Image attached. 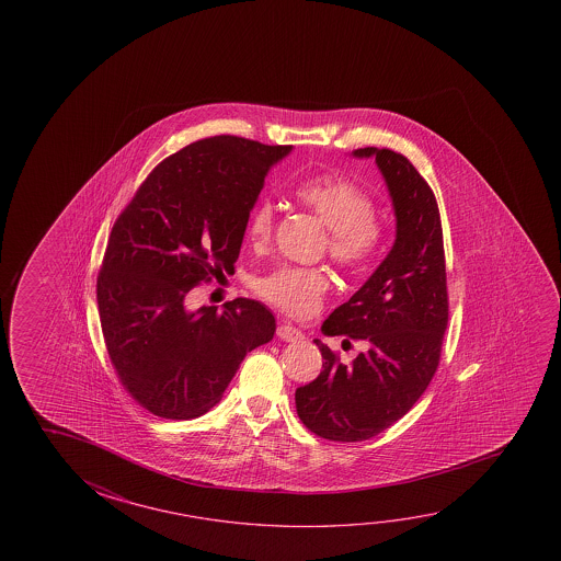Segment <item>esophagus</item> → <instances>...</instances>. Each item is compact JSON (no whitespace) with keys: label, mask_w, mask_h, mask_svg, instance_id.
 <instances>
[{"label":"esophagus","mask_w":561,"mask_h":561,"mask_svg":"<svg viewBox=\"0 0 561 561\" xmlns=\"http://www.w3.org/2000/svg\"><path fill=\"white\" fill-rule=\"evenodd\" d=\"M277 336L284 342H301L305 339L304 332L295 329L291 324H279L277 327Z\"/></svg>","instance_id":"esophagus-1"}]
</instances>
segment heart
Returning a JSON list of instances; mask_svg holds the SVG:
<instances>
[{
  "mask_svg": "<svg viewBox=\"0 0 561 561\" xmlns=\"http://www.w3.org/2000/svg\"><path fill=\"white\" fill-rule=\"evenodd\" d=\"M297 202L314 213L329 230L332 260L348 270H364L376 257L383 240V225L377 219L376 203L366 190L342 175H319L295 190ZM274 227V205L262 199L250 215L249 237L264 244ZM329 291V277L312 267H277L257 282V294L294 317L319 311Z\"/></svg>",
  "mask_w": 561,
  "mask_h": 561,
  "instance_id": "obj_1",
  "label": "heart"
}]
</instances>
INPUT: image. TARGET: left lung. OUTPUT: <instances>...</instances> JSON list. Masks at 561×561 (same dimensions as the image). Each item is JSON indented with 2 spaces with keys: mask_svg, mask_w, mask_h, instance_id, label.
<instances>
[{
  "mask_svg": "<svg viewBox=\"0 0 561 561\" xmlns=\"http://www.w3.org/2000/svg\"><path fill=\"white\" fill-rule=\"evenodd\" d=\"M376 158L396 211V242L368 282L322 322L327 336L364 340L366 352L346 366L321 340L322 371L295 391L309 431L334 442L374 438L413 409L440 362L448 327L446 262L438 203L403 154L366 147Z\"/></svg>",
  "mask_w": 561,
  "mask_h": 561,
  "instance_id": "left-lung-1",
  "label": "left lung"
}]
</instances>
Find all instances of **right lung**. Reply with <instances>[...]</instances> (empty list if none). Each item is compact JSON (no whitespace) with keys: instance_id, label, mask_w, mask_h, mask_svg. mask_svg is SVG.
I'll list each match as a JSON object with an SVG mask.
<instances>
[{"instance_id":"right-lung-1","label":"right lung","mask_w":561,"mask_h":561,"mask_svg":"<svg viewBox=\"0 0 561 561\" xmlns=\"http://www.w3.org/2000/svg\"><path fill=\"white\" fill-rule=\"evenodd\" d=\"M291 148L197 140L162 160L113 225L98 276L103 340L123 387L160 419L207 413L244 356L274 339L260 301L187 311L185 297L234 267L267 172Z\"/></svg>"}]
</instances>
